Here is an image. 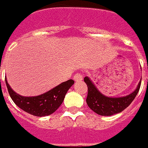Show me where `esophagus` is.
Wrapping results in <instances>:
<instances>
[{"label":"esophagus","mask_w":148,"mask_h":148,"mask_svg":"<svg viewBox=\"0 0 148 148\" xmlns=\"http://www.w3.org/2000/svg\"><path fill=\"white\" fill-rule=\"evenodd\" d=\"M74 81L76 82L80 81V80H83V75L81 74H80V73H77V74H76L74 76Z\"/></svg>","instance_id":"obj_1"}]
</instances>
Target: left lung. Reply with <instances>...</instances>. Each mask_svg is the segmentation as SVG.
<instances>
[{
    "label": "left lung",
    "instance_id": "8db88e82",
    "mask_svg": "<svg viewBox=\"0 0 148 148\" xmlns=\"http://www.w3.org/2000/svg\"><path fill=\"white\" fill-rule=\"evenodd\" d=\"M84 82L88 87L86 103L89 108L101 116H111L122 112L132 102L139 91L141 79L135 91L130 95L119 98L108 97L101 94L88 77H84Z\"/></svg>",
    "mask_w": 148,
    "mask_h": 148
}]
</instances>
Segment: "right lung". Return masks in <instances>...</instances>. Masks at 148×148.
Returning a JSON list of instances; mask_svg holds the SVG:
<instances>
[{"instance_id":"right-lung-1","label":"right lung","mask_w":148,"mask_h":148,"mask_svg":"<svg viewBox=\"0 0 148 148\" xmlns=\"http://www.w3.org/2000/svg\"><path fill=\"white\" fill-rule=\"evenodd\" d=\"M5 82L9 94L15 104L25 112L37 116H48L55 112L63 102L68 89L74 84L73 80H68L42 95L25 97L15 92L7 79H5Z\"/></svg>"}]
</instances>
